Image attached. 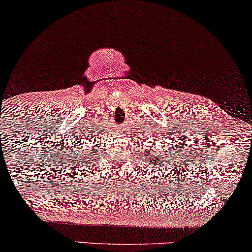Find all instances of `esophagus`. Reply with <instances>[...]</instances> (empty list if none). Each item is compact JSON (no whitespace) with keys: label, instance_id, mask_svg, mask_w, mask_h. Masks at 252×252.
I'll use <instances>...</instances> for the list:
<instances>
[{"label":"esophagus","instance_id":"obj_1","mask_svg":"<svg viewBox=\"0 0 252 252\" xmlns=\"http://www.w3.org/2000/svg\"><path fill=\"white\" fill-rule=\"evenodd\" d=\"M118 130H123V128H120V129H118ZM120 133H123V132H120Z\"/></svg>","mask_w":252,"mask_h":252}]
</instances>
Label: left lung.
<instances>
[{
    "label": "left lung",
    "instance_id": "obj_1",
    "mask_svg": "<svg viewBox=\"0 0 252 252\" xmlns=\"http://www.w3.org/2000/svg\"><path fill=\"white\" fill-rule=\"evenodd\" d=\"M146 145V143H145ZM149 147V150H146L145 153H143V158H146L147 159H148V162H149V164H154V165H156V166H158V165H161L162 164V159L161 158H156L154 155L152 154V152H153V149H152V145H150V142H148V145H147ZM160 159V162H158V159Z\"/></svg>",
    "mask_w": 252,
    "mask_h": 252
}]
</instances>
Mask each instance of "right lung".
<instances>
[{
    "label": "right lung",
    "instance_id": "add662e5",
    "mask_svg": "<svg viewBox=\"0 0 252 252\" xmlns=\"http://www.w3.org/2000/svg\"><path fill=\"white\" fill-rule=\"evenodd\" d=\"M91 147H93V145H91ZM87 148H89V149H87V150H84V155H89V156H91V155H90V153L89 152V151H90L91 153V150H90V147H89V146H87ZM86 152H87V153L89 152L90 153V154L89 155H88V154L86 155L85 154Z\"/></svg>",
    "mask_w": 252,
    "mask_h": 252
}]
</instances>
